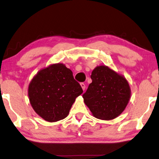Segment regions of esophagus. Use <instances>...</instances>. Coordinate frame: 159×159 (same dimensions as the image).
Here are the masks:
<instances>
[{"label":"esophagus","mask_w":159,"mask_h":159,"mask_svg":"<svg viewBox=\"0 0 159 159\" xmlns=\"http://www.w3.org/2000/svg\"><path fill=\"white\" fill-rule=\"evenodd\" d=\"M80 85H81L82 89H83V90H85V83H80Z\"/></svg>","instance_id":"esophagus-1"}]
</instances>
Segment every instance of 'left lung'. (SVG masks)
Here are the masks:
<instances>
[{
  "label": "left lung",
  "instance_id": "obj_1",
  "mask_svg": "<svg viewBox=\"0 0 159 159\" xmlns=\"http://www.w3.org/2000/svg\"><path fill=\"white\" fill-rule=\"evenodd\" d=\"M92 83L83 97L95 117L110 120L125 109L131 96L129 85L125 78L106 66L92 71Z\"/></svg>",
  "mask_w": 159,
  "mask_h": 159
}]
</instances>
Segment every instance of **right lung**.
Listing matches in <instances>:
<instances>
[{
  "instance_id": "obj_1",
  "label": "right lung",
  "mask_w": 159,
  "mask_h": 159,
  "mask_svg": "<svg viewBox=\"0 0 159 159\" xmlns=\"http://www.w3.org/2000/svg\"><path fill=\"white\" fill-rule=\"evenodd\" d=\"M81 86L72 71L63 64H54L39 71L30 82L28 96L34 111L48 122L67 116Z\"/></svg>"
}]
</instances>
